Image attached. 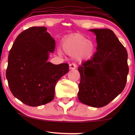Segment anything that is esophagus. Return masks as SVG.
<instances>
[{
	"label": "esophagus",
	"mask_w": 135,
	"mask_h": 135,
	"mask_svg": "<svg viewBox=\"0 0 135 135\" xmlns=\"http://www.w3.org/2000/svg\"><path fill=\"white\" fill-rule=\"evenodd\" d=\"M77 68V66L75 64H69V69H75Z\"/></svg>",
	"instance_id": "1"
}]
</instances>
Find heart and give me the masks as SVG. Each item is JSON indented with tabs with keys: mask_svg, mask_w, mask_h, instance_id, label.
<instances>
[{
	"mask_svg": "<svg viewBox=\"0 0 135 135\" xmlns=\"http://www.w3.org/2000/svg\"><path fill=\"white\" fill-rule=\"evenodd\" d=\"M62 49L66 54L74 55L75 60L82 61L89 58L95 50L93 42L80 34H74L63 40Z\"/></svg>",
	"mask_w": 135,
	"mask_h": 135,
	"instance_id": "b5f03b06",
	"label": "heart"
}]
</instances>
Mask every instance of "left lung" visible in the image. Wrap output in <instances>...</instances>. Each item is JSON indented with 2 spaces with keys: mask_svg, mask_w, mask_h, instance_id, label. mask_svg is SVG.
<instances>
[{
  "mask_svg": "<svg viewBox=\"0 0 135 135\" xmlns=\"http://www.w3.org/2000/svg\"><path fill=\"white\" fill-rule=\"evenodd\" d=\"M89 31L97 36V52L78 68V98L88 106L101 108L115 98L126 85L128 53L110 29Z\"/></svg>",
  "mask_w": 135,
  "mask_h": 135,
  "instance_id": "obj_1",
  "label": "left lung"
}]
</instances>
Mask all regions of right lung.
I'll return each instance as SVG.
<instances>
[{
	"label": "right lung",
	"mask_w": 135,
	"mask_h": 135,
	"mask_svg": "<svg viewBox=\"0 0 135 135\" xmlns=\"http://www.w3.org/2000/svg\"><path fill=\"white\" fill-rule=\"evenodd\" d=\"M55 40L45 27H31L18 35L10 50L6 77L13 95L24 104L38 106L50 102L69 64L48 62Z\"/></svg>",
	"instance_id": "1"
}]
</instances>
